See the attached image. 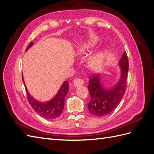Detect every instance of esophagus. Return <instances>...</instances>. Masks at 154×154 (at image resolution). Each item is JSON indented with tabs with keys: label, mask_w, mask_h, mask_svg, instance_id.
I'll return each mask as SVG.
<instances>
[{
	"label": "esophagus",
	"mask_w": 154,
	"mask_h": 154,
	"mask_svg": "<svg viewBox=\"0 0 154 154\" xmlns=\"http://www.w3.org/2000/svg\"><path fill=\"white\" fill-rule=\"evenodd\" d=\"M73 84L75 88H78L80 86L84 85V81L81 79H79V78H77V79L74 80Z\"/></svg>",
	"instance_id": "34e87169"
}]
</instances>
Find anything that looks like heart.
<instances>
[{"label":"heart","instance_id":"obj_1","mask_svg":"<svg viewBox=\"0 0 154 154\" xmlns=\"http://www.w3.org/2000/svg\"><path fill=\"white\" fill-rule=\"evenodd\" d=\"M98 41V37H93L92 38L88 40L77 48V53L81 55L88 54L89 52L91 51L93 48L96 46ZM108 56V52L105 48L96 52L88 59L87 62H86L88 68L92 72H100L105 66Z\"/></svg>","mask_w":154,"mask_h":154}]
</instances>
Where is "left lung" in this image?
Listing matches in <instances>:
<instances>
[{"mask_svg":"<svg viewBox=\"0 0 154 154\" xmlns=\"http://www.w3.org/2000/svg\"><path fill=\"white\" fill-rule=\"evenodd\" d=\"M118 65L120 68V76L112 87H106L100 75H94L89 80L88 85L91 100L88 103L90 114L103 117L113 111L117 107L125 94L129 63L126 52L122 55Z\"/></svg>","mask_w":154,"mask_h":154,"instance_id":"left-lung-1","label":"left lung"}]
</instances>
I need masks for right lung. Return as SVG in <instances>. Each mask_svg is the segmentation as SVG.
I'll use <instances>...</instances> for the list:
<instances>
[{
  "label": "right lung",
  "instance_id": "add662e5",
  "mask_svg": "<svg viewBox=\"0 0 154 154\" xmlns=\"http://www.w3.org/2000/svg\"><path fill=\"white\" fill-rule=\"evenodd\" d=\"M34 45V43L31 42L29 44L26 49L27 51L30 48ZM22 80L25 85L26 92H27L28 100L29 104L37 114L41 117L47 119H54L58 118L63 113L65 105V98L69 91V84L68 81H65L59 88L58 92L56 95L46 102H41L37 100L29 93L27 87H26L25 82L23 80V76L22 74Z\"/></svg>",
  "mask_w": 154,
  "mask_h": 154
}]
</instances>
